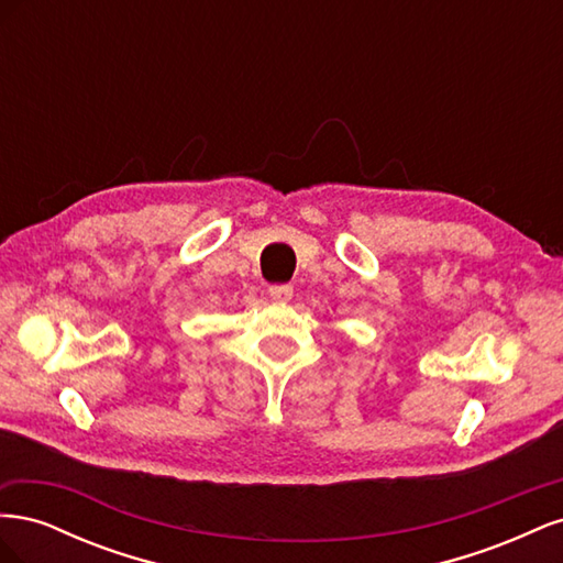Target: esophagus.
Wrapping results in <instances>:
<instances>
[{
  "instance_id": "34e87169",
  "label": "esophagus",
  "mask_w": 563,
  "mask_h": 563,
  "mask_svg": "<svg viewBox=\"0 0 563 563\" xmlns=\"http://www.w3.org/2000/svg\"><path fill=\"white\" fill-rule=\"evenodd\" d=\"M294 296V286L291 284H272L269 286V298L277 300V302H286L291 300Z\"/></svg>"
}]
</instances>
